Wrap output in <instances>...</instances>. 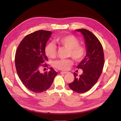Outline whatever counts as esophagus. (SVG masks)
Masks as SVG:
<instances>
[{
	"label": "esophagus",
	"mask_w": 121,
	"mask_h": 121,
	"mask_svg": "<svg viewBox=\"0 0 121 121\" xmlns=\"http://www.w3.org/2000/svg\"><path fill=\"white\" fill-rule=\"evenodd\" d=\"M68 72H61L60 73L61 74H65V73H67Z\"/></svg>",
	"instance_id": "34e87169"
}]
</instances>
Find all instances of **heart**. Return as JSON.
I'll return each instance as SVG.
<instances>
[{"instance_id": "obj_1", "label": "heart", "mask_w": 121, "mask_h": 121, "mask_svg": "<svg viewBox=\"0 0 121 121\" xmlns=\"http://www.w3.org/2000/svg\"><path fill=\"white\" fill-rule=\"evenodd\" d=\"M56 42L59 45L69 49V56H71L77 62L81 61L85 56L86 49L81 45H79V41L77 38L72 35H67L57 38ZM45 54L48 57L51 59L55 58L56 55V48L52 43H48L45 48ZM73 64L71 59L58 60L53 63L54 68L67 70Z\"/></svg>"}]
</instances>
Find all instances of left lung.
<instances>
[{"label":"left lung","mask_w":121,"mask_h":121,"mask_svg":"<svg viewBox=\"0 0 121 121\" xmlns=\"http://www.w3.org/2000/svg\"><path fill=\"white\" fill-rule=\"evenodd\" d=\"M75 30L83 36L86 54L77 66L83 73L79 75L74 73V81L69 86L73 91L82 93L90 90L100 77L104 66V53L100 42L91 32L85 29Z\"/></svg>","instance_id":"8db88e82"}]
</instances>
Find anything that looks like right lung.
Here are the masks:
<instances>
[{
  "instance_id": "add662e5",
  "label": "right lung",
  "mask_w": 121,
  "mask_h": 121,
  "mask_svg": "<svg viewBox=\"0 0 121 121\" xmlns=\"http://www.w3.org/2000/svg\"><path fill=\"white\" fill-rule=\"evenodd\" d=\"M52 34L49 31H35L25 36L17 49L15 65L18 77L28 90L34 93L48 89L57 74L52 68L48 72H40L42 64L48 61L44 50Z\"/></svg>"
}]
</instances>
